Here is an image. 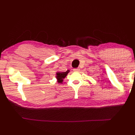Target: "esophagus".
<instances>
[{"instance_id": "34e87169", "label": "esophagus", "mask_w": 135, "mask_h": 135, "mask_svg": "<svg viewBox=\"0 0 135 135\" xmlns=\"http://www.w3.org/2000/svg\"><path fill=\"white\" fill-rule=\"evenodd\" d=\"M73 70H74V72H79V69H78V68H74Z\"/></svg>"}]
</instances>
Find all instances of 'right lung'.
<instances>
[{
    "instance_id": "1",
    "label": "right lung",
    "mask_w": 135,
    "mask_h": 135,
    "mask_svg": "<svg viewBox=\"0 0 135 135\" xmlns=\"http://www.w3.org/2000/svg\"><path fill=\"white\" fill-rule=\"evenodd\" d=\"M70 72V70H67L66 72H57L56 73V78L57 79V82L59 84H62L63 82V79H64L65 76L67 75L68 73Z\"/></svg>"
}]
</instances>
